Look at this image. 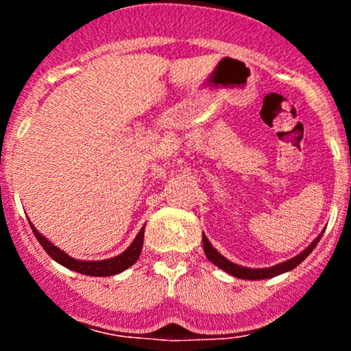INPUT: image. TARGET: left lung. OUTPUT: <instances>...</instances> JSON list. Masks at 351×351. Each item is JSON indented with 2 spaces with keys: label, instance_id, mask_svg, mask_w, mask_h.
Here are the masks:
<instances>
[{
  "label": "left lung",
  "instance_id": "1",
  "mask_svg": "<svg viewBox=\"0 0 351 351\" xmlns=\"http://www.w3.org/2000/svg\"><path fill=\"white\" fill-rule=\"evenodd\" d=\"M322 234H324V231H322ZM322 234H318L315 239H313V243L308 245V247H305L304 251H302L300 254H297V256L292 257V259L284 261V263L272 265V267H264V269H251V267H244V265L231 263V261L226 259L223 254L217 252L216 249L213 247V244L209 243L208 237L204 234H203V247H204V254H206L208 259L211 261L215 265H217L219 269H223L224 272L231 274L232 277H237V279H245V280H261V279H271V277L280 276V274L295 269L297 265H299L302 261H304L305 257H307L308 254L315 249V245L318 244V241H320Z\"/></svg>",
  "mask_w": 351,
  "mask_h": 351
}]
</instances>
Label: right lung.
<instances>
[{
	"label": "right lung",
	"instance_id": "add662e5",
	"mask_svg": "<svg viewBox=\"0 0 351 351\" xmlns=\"http://www.w3.org/2000/svg\"><path fill=\"white\" fill-rule=\"evenodd\" d=\"M29 224H31V229H33L34 236L38 237L39 244L43 245L44 251L49 254L56 263L64 265V267L71 269V271L84 274V276L108 277V276H115V274H120L122 271H125V269H128L130 265H134L136 263V259L140 257V252H142V247H143L145 226L140 229L138 234H136V237L134 239V243L128 245L122 254H119V256L110 257V259H102V261H79V259H74V257H71L69 254L60 251L59 247H56L47 237H44L41 232L33 226L31 221Z\"/></svg>",
	"mask_w": 351,
	"mask_h": 351
}]
</instances>
